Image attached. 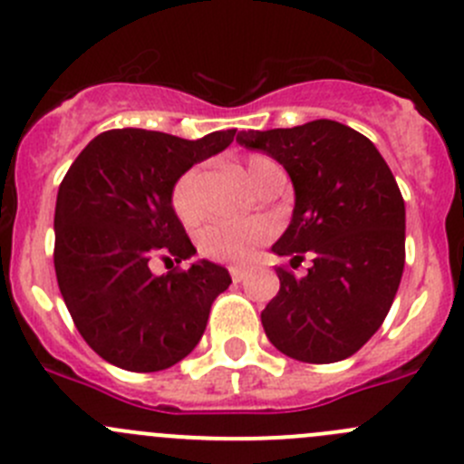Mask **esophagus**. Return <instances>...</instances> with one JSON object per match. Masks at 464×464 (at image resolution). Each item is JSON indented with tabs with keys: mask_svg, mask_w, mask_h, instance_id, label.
I'll use <instances>...</instances> for the list:
<instances>
[{
	"mask_svg": "<svg viewBox=\"0 0 464 464\" xmlns=\"http://www.w3.org/2000/svg\"><path fill=\"white\" fill-rule=\"evenodd\" d=\"M231 278L236 280V283H240V280L246 278V269H242V266H231Z\"/></svg>",
	"mask_w": 464,
	"mask_h": 464,
	"instance_id": "esophagus-1",
	"label": "esophagus"
}]
</instances>
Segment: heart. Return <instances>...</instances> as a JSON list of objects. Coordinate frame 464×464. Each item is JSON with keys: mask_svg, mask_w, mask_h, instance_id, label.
<instances>
[{"mask_svg": "<svg viewBox=\"0 0 464 464\" xmlns=\"http://www.w3.org/2000/svg\"><path fill=\"white\" fill-rule=\"evenodd\" d=\"M269 166H276L265 154H254L245 163V177L251 184H258L262 172ZM172 208L177 218L184 224H198L204 215L202 199V170L193 168L177 181L172 190ZM274 236V224L265 218L240 219V222H222L206 227L199 236V249L208 258L219 262H233V265H245L254 260L262 245Z\"/></svg>", "mask_w": 464, "mask_h": 464, "instance_id": "b5f03b06", "label": "heart"}]
</instances>
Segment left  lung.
I'll return each mask as SVG.
<instances>
[{
	"instance_id": "1",
	"label": "left lung",
	"mask_w": 464,
	"mask_h": 464,
	"mask_svg": "<svg viewBox=\"0 0 464 464\" xmlns=\"http://www.w3.org/2000/svg\"><path fill=\"white\" fill-rule=\"evenodd\" d=\"M237 143L287 170L292 222L271 246L312 266L303 278L278 266L280 289L260 319L271 343L305 363H334L382 327L404 271L406 208L375 143L330 119L249 130Z\"/></svg>"
}]
</instances>
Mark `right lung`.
<instances>
[{
	"mask_svg": "<svg viewBox=\"0 0 464 464\" xmlns=\"http://www.w3.org/2000/svg\"><path fill=\"white\" fill-rule=\"evenodd\" d=\"M236 130L202 139L150 130H110L78 154L55 202L53 265L78 332L111 366L157 372L188 357L218 294L222 265L154 276V258L198 254L172 208V190L195 163L228 148Z\"/></svg>",
	"mask_w": 464,
	"mask_h": 464,
	"instance_id": "add662e5",
	"label": "right lung"
}]
</instances>
